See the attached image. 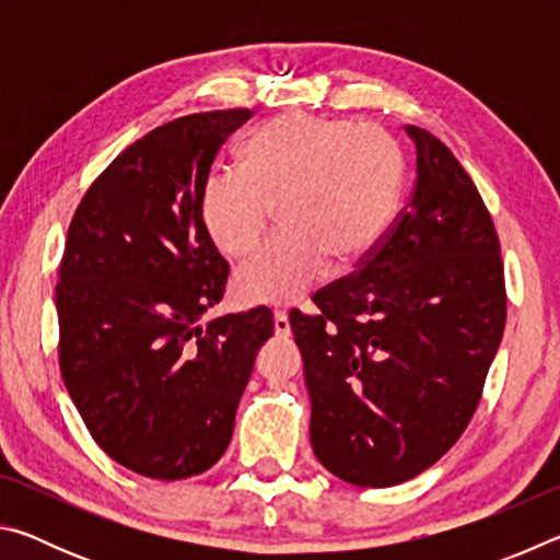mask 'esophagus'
Returning <instances> with one entry per match:
<instances>
[{"label": "esophagus", "mask_w": 560, "mask_h": 560, "mask_svg": "<svg viewBox=\"0 0 560 560\" xmlns=\"http://www.w3.org/2000/svg\"><path fill=\"white\" fill-rule=\"evenodd\" d=\"M273 330H277V336H281V338H287L291 334L287 311H273Z\"/></svg>", "instance_id": "34e87169"}]
</instances>
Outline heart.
Wrapping results in <instances>:
<instances>
[{"label":"heart","mask_w":560,"mask_h":560,"mask_svg":"<svg viewBox=\"0 0 560 560\" xmlns=\"http://www.w3.org/2000/svg\"><path fill=\"white\" fill-rule=\"evenodd\" d=\"M405 175L400 143L373 122L287 113L254 130L240 170H212L200 217L217 249L244 259L269 230L283 232L236 271L244 303H291L326 277L328 264L368 257L390 230Z\"/></svg>","instance_id":"heart-1"}]
</instances>
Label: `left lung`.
Returning <instances> with one entry per match:
<instances>
[{
  "label": "left lung",
  "mask_w": 560,
  "mask_h": 560,
  "mask_svg": "<svg viewBox=\"0 0 560 560\" xmlns=\"http://www.w3.org/2000/svg\"><path fill=\"white\" fill-rule=\"evenodd\" d=\"M415 187L360 269L291 311L311 397V447L338 479L385 489L430 469L467 430L506 324L494 220L430 130Z\"/></svg>",
  "instance_id": "obj_1"
}]
</instances>
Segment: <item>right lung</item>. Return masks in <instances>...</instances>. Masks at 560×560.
Masks as SVG:
<instances>
[{
    "label": "right lung",
    "instance_id": "obj_1",
    "mask_svg": "<svg viewBox=\"0 0 560 560\" xmlns=\"http://www.w3.org/2000/svg\"><path fill=\"white\" fill-rule=\"evenodd\" d=\"M249 108L150 130L93 179L73 212L56 283L59 368L98 447L150 479H187L222 457L267 306L202 324L230 264L200 217L217 153Z\"/></svg>",
    "mask_w": 560,
    "mask_h": 560
}]
</instances>
